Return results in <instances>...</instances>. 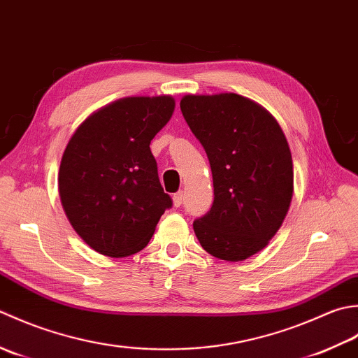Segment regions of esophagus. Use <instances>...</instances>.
<instances>
[{
  "label": "esophagus",
  "instance_id": "obj_1",
  "mask_svg": "<svg viewBox=\"0 0 358 358\" xmlns=\"http://www.w3.org/2000/svg\"><path fill=\"white\" fill-rule=\"evenodd\" d=\"M182 202H184V192H178L173 194V206L174 207H180Z\"/></svg>",
  "mask_w": 358,
  "mask_h": 358
}]
</instances>
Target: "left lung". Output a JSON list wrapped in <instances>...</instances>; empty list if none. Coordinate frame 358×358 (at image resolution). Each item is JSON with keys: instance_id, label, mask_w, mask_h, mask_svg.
<instances>
[{"instance_id": "obj_1", "label": "left lung", "mask_w": 358, "mask_h": 358, "mask_svg": "<svg viewBox=\"0 0 358 358\" xmlns=\"http://www.w3.org/2000/svg\"><path fill=\"white\" fill-rule=\"evenodd\" d=\"M180 111L213 176V206L193 222L196 236L215 258H250L280 230L294 196L287 138L266 108L239 94H188Z\"/></svg>"}]
</instances>
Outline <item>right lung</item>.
I'll return each instance as SVG.
<instances>
[{
    "instance_id": "obj_1",
    "label": "right lung",
    "mask_w": 358,
    "mask_h": 358,
    "mask_svg": "<svg viewBox=\"0 0 358 358\" xmlns=\"http://www.w3.org/2000/svg\"><path fill=\"white\" fill-rule=\"evenodd\" d=\"M171 96L123 97L80 123L58 171V193L77 235L109 258L147 247L171 198L150 143L174 113Z\"/></svg>"
}]
</instances>
